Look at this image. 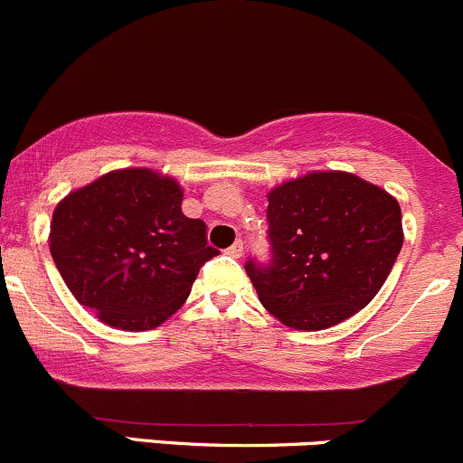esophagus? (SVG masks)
Listing matches in <instances>:
<instances>
[{
    "instance_id": "esophagus-1",
    "label": "esophagus",
    "mask_w": 463,
    "mask_h": 463,
    "mask_svg": "<svg viewBox=\"0 0 463 463\" xmlns=\"http://www.w3.org/2000/svg\"><path fill=\"white\" fill-rule=\"evenodd\" d=\"M242 251H245V242L242 241H236L232 247H227V254H230L232 259H241Z\"/></svg>"
}]
</instances>
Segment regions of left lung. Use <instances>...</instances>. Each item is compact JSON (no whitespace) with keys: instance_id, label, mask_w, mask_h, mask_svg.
I'll use <instances>...</instances> for the list:
<instances>
[{"instance_id":"8db88e82","label":"left lung","mask_w":463,"mask_h":463,"mask_svg":"<svg viewBox=\"0 0 463 463\" xmlns=\"http://www.w3.org/2000/svg\"><path fill=\"white\" fill-rule=\"evenodd\" d=\"M267 200L269 259L245 263L267 312L323 330L373 301L403 245L397 200L343 171L307 174Z\"/></svg>"}]
</instances>
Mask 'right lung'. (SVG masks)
Here are the masks:
<instances>
[{"label":"right lung","mask_w":463,"mask_h":463,"mask_svg":"<svg viewBox=\"0 0 463 463\" xmlns=\"http://www.w3.org/2000/svg\"><path fill=\"white\" fill-rule=\"evenodd\" d=\"M51 256L78 303L120 330H151L187 301L218 256L207 225L183 213V189L122 169L69 194L51 222Z\"/></svg>","instance_id":"1"}]
</instances>
